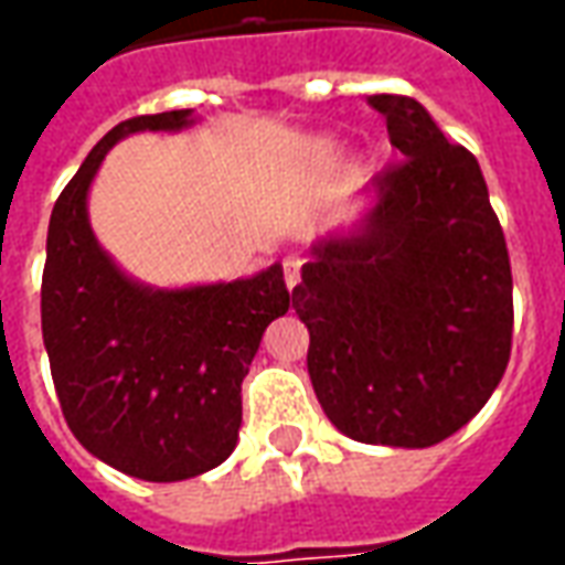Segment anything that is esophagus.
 Wrapping results in <instances>:
<instances>
[{
    "instance_id": "obj_1",
    "label": "esophagus",
    "mask_w": 565,
    "mask_h": 565,
    "mask_svg": "<svg viewBox=\"0 0 565 565\" xmlns=\"http://www.w3.org/2000/svg\"><path fill=\"white\" fill-rule=\"evenodd\" d=\"M299 269H302V259L299 257L284 259V281H287V290H294L296 284H299Z\"/></svg>"
}]
</instances>
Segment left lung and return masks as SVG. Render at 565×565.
Listing matches in <instances>:
<instances>
[{"label": "left lung", "mask_w": 565, "mask_h": 565, "mask_svg": "<svg viewBox=\"0 0 565 565\" xmlns=\"http://www.w3.org/2000/svg\"><path fill=\"white\" fill-rule=\"evenodd\" d=\"M369 105L405 160L375 178L356 233L311 245L294 308L335 429L429 448L484 408L509 366V247L472 153L412 96L379 93Z\"/></svg>", "instance_id": "left-lung-1"}]
</instances>
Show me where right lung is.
Segmentation results:
<instances>
[{
    "label": "right lung",
    "mask_w": 565,
    "mask_h": 565,
    "mask_svg": "<svg viewBox=\"0 0 565 565\" xmlns=\"http://www.w3.org/2000/svg\"><path fill=\"white\" fill-rule=\"evenodd\" d=\"M190 124V111L117 124L60 193L47 226L42 335L60 408L93 457L141 481H184L233 454L247 366L294 299L278 263L242 281L153 290L96 242L87 190L108 148Z\"/></svg>",
    "instance_id": "1"
}]
</instances>
